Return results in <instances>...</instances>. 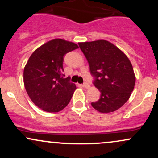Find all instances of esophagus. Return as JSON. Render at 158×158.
Masks as SVG:
<instances>
[{"instance_id": "34e87169", "label": "esophagus", "mask_w": 158, "mask_h": 158, "mask_svg": "<svg viewBox=\"0 0 158 158\" xmlns=\"http://www.w3.org/2000/svg\"><path fill=\"white\" fill-rule=\"evenodd\" d=\"M82 86L84 87L85 88H88L90 87V85H89V84H88V83L85 82V83H83V84H82Z\"/></svg>"}]
</instances>
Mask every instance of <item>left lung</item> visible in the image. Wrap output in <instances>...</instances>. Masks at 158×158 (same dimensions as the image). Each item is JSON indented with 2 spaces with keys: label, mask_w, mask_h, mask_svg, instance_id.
<instances>
[{
  "label": "left lung",
  "mask_w": 158,
  "mask_h": 158,
  "mask_svg": "<svg viewBox=\"0 0 158 158\" xmlns=\"http://www.w3.org/2000/svg\"><path fill=\"white\" fill-rule=\"evenodd\" d=\"M79 46L89 63L94 85L101 93L91 106L101 113L119 109L129 99L135 85L129 59L106 40L79 43Z\"/></svg>",
  "instance_id": "obj_1"
}]
</instances>
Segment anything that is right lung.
I'll use <instances>...</instances> for the list:
<instances>
[{
	"mask_svg": "<svg viewBox=\"0 0 158 158\" xmlns=\"http://www.w3.org/2000/svg\"><path fill=\"white\" fill-rule=\"evenodd\" d=\"M77 44L56 39L35 50L23 70V82L31 100L47 112H59L68 105L76 85L65 78L64 56Z\"/></svg>",
	"mask_w": 158,
	"mask_h": 158,
	"instance_id": "right-lung-1",
	"label": "right lung"
}]
</instances>
